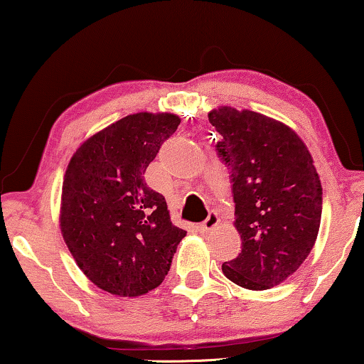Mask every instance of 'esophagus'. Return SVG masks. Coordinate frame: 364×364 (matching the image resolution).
<instances>
[{
  "label": "esophagus",
  "mask_w": 364,
  "mask_h": 364,
  "mask_svg": "<svg viewBox=\"0 0 364 364\" xmlns=\"http://www.w3.org/2000/svg\"><path fill=\"white\" fill-rule=\"evenodd\" d=\"M217 223H218V215H217V212H210V213H208V217L205 218V220L202 222L200 228H202L203 232H208V230H212L213 227H217Z\"/></svg>",
  "instance_id": "1"
}]
</instances>
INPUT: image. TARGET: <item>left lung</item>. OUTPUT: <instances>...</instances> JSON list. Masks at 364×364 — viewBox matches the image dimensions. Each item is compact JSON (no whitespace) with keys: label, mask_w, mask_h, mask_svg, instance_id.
Masks as SVG:
<instances>
[{"label":"left lung","mask_w":364,"mask_h":364,"mask_svg":"<svg viewBox=\"0 0 364 364\" xmlns=\"http://www.w3.org/2000/svg\"><path fill=\"white\" fill-rule=\"evenodd\" d=\"M215 151L230 171L242 252L225 262L228 280L268 290L296 272L315 245L323 188L313 159L285 124L253 111L213 109Z\"/></svg>","instance_id":"1"}]
</instances>
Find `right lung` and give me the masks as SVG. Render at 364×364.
Wrapping results in <instances>:
<instances>
[{
	"instance_id": "add662e5",
	"label": "right lung",
	"mask_w": 364,
	"mask_h": 364,
	"mask_svg": "<svg viewBox=\"0 0 364 364\" xmlns=\"http://www.w3.org/2000/svg\"><path fill=\"white\" fill-rule=\"evenodd\" d=\"M178 124L173 114H131L87 139L68 166L64 242L84 275L112 295L139 296L161 285L187 233L144 178Z\"/></svg>"
}]
</instances>
